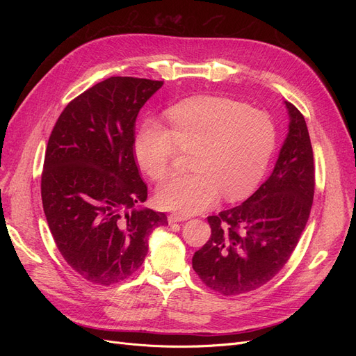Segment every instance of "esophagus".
<instances>
[{
	"mask_svg": "<svg viewBox=\"0 0 356 356\" xmlns=\"http://www.w3.org/2000/svg\"><path fill=\"white\" fill-rule=\"evenodd\" d=\"M167 220H168V223H176V222L188 220V216H186V215H181V213H172V215H168Z\"/></svg>",
	"mask_w": 356,
	"mask_h": 356,
	"instance_id": "34e87169",
	"label": "esophagus"
}]
</instances>
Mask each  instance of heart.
<instances>
[{
	"mask_svg": "<svg viewBox=\"0 0 356 356\" xmlns=\"http://www.w3.org/2000/svg\"><path fill=\"white\" fill-rule=\"evenodd\" d=\"M170 129L145 120L134 137V156L144 173L161 180L170 172L177 147L193 148L189 175L160 184L161 208L195 215L212 208L223 193L235 200L263 179L275 147V127L266 112L235 99L203 95L167 111Z\"/></svg>",
	"mask_w": 356,
	"mask_h": 356,
	"instance_id": "b5f03b06",
	"label": "heart"
}]
</instances>
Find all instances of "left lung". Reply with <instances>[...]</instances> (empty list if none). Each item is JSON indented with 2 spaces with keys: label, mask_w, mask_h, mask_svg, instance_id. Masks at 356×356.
I'll return each mask as SVG.
<instances>
[{
  "label": "left lung",
  "mask_w": 356,
  "mask_h": 356,
  "mask_svg": "<svg viewBox=\"0 0 356 356\" xmlns=\"http://www.w3.org/2000/svg\"><path fill=\"white\" fill-rule=\"evenodd\" d=\"M289 131L270 177L241 204L209 216V241L192 258L202 282L235 296L268 283L284 267L307 223L314 195L305 117L284 101Z\"/></svg>",
  "instance_id": "obj_1"
}]
</instances>
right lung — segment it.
Wrapping results in <instances>:
<instances>
[{
    "label": "right lung",
    "mask_w": 356,
    "mask_h": 356,
    "mask_svg": "<svg viewBox=\"0 0 356 356\" xmlns=\"http://www.w3.org/2000/svg\"><path fill=\"white\" fill-rule=\"evenodd\" d=\"M161 81L112 76L63 109L46 148L42 200L66 263L90 283L109 286L136 273L152 232L167 216L147 200L134 157L140 109Z\"/></svg>",
    "instance_id": "1"
}]
</instances>
